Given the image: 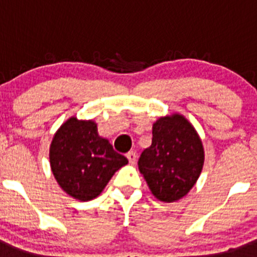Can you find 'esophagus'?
<instances>
[{
    "label": "esophagus",
    "mask_w": 257,
    "mask_h": 257,
    "mask_svg": "<svg viewBox=\"0 0 257 257\" xmlns=\"http://www.w3.org/2000/svg\"><path fill=\"white\" fill-rule=\"evenodd\" d=\"M126 159L129 160V163H131V164H136V162H137L136 152H129L128 154H126Z\"/></svg>",
    "instance_id": "obj_1"
}]
</instances>
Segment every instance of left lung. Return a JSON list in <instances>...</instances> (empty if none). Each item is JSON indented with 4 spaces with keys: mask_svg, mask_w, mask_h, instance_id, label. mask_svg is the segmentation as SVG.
Instances as JSON below:
<instances>
[{
    "mask_svg": "<svg viewBox=\"0 0 257 257\" xmlns=\"http://www.w3.org/2000/svg\"><path fill=\"white\" fill-rule=\"evenodd\" d=\"M204 147L184 115L173 113L153 124L152 145L139 158V172L163 203H174L195 185L204 167Z\"/></svg>",
    "mask_w": 257,
    "mask_h": 257,
    "instance_id": "left-lung-1",
    "label": "left lung"
}]
</instances>
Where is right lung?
Returning a JSON list of instances; mask_svg holds the SVG:
<instances>
[{"mask_svg":"<svg viewBox=\"0 0 257 257\" xmlns=\"http://www.w3.org/2000/svg\"><path fill=\"white\" fill-rule=\"evenodd\" d=\"M49 164L58 185L72 198L88 201L100 195L128 159L98 134L97 123L71 116L54 133Z\"/></svg>","mask_w":257,"mask_h":257,"instance_id":"add662e5","label":"right lung"}]
</instances>
